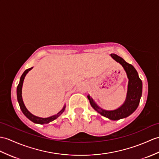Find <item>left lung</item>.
Here are the masks:
<instances>
[{
    "label": "left lung",
    "instance_id": "8db88e82",
    "mask_svg": "<svg viewBox=\"0 0 159 159\" xmlns=\"http://www.w3.org/2000/svg\"><path fill=\"white\" fill-rule=\"evenodd\" d=\"M111 56L114 60L123 66L125 70L127 72L129 79L127 95L124 104L115 110L108 111V110H104L99 108L89 95H88L87 98L91 106L101 115L108 118L110 120H116L127 117L137 109L139 104L140 98L142 96V83L141 79H139L137 71L131 64H128L123 58L118 56L116 54H111Z\"/></svg>",
    "mask_w": 159,
    "mask_h": 159
}]
</instances>
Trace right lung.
Returning <instances> with one entry per match:
<instances>
[{"mask_svg":"<svg viewBox=\"0 0 159 159\" xmlns=\"http://www.w3.org/2000/svg\"><path fill=\"white\" fill-rule=\"evenodd\" d=\"M32 68H28L27 70H25L24 71V72L22 74V75L20 78V83L18 84L17 87V101L18 103H19V105L20 108L22 112L24 113V115L26 116L28 119L30 120L31 121H32L33 123H38V124H47V123H49L50 122L54 120L55 119H56L57 117L60 116L61 114L64 112V110L66 106H64L63 109L61 110V111L59 112L57 114H55L54 116H50V117H48V118H40L38 116H36L34 115H33L28 110L25 108V106L24 104L23 100H22V96H21V89H22V85H23V82H24V80L25 75H26V74Z\"/></svg>","mask_w":159,"mask_h":159,"instance_id":"add662e5","label":"right lung"}]
</instances>
